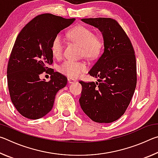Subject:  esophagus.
Listing matches in <instances>:
<instances>
[{
	"mask_svg": "<svg viewBox=\"0 0 158 158\" xmlns=\"http://www.w3.org/2000/svg\"><path fill=\"white\" fill-rule=\"evenodd\" d=\"M68 83H69V84H73V83H74L76 81L74 79H73L68 78Z\"/></svg>",
	"mask_w": 158,
	"mask_h": 158,
	"instance_id": "1",
	"label": "esophagus"
}]
</instances>
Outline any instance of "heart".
<instances>
[{"label":"heart","mask_w":158,"mask_h":158,"mask_svg":"<svg viewBox=\"0 0 158 158\" xmlns=\"http://www.w3.org/2000/svg\"><path fill=\"white\" fill-rule=\"evenodd\" d=\"M69 36L74 42L82 47L81 53L85 58L94 59L99 56L103 47V41L94 33L85 26H77L71 30ZM64 41L62 35L57 34L51 44L52 55L57 59H60L63 55ZM59 72L69 78L76 79L86 71L87 66L85 63L67 60L60 65Z\"/></svg>","instance_id":"heart-1"}]
</instances>
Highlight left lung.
<instances>
[{
    "label": "left lung",
    "instance_id": "left-lung-1",
    "mask_svg": "<svg viewBox=\"0 0 158 158\" xmlns=\"http://www.w3.org/2000/svg\"><path fill=\"white\" fill-rule=\"evenodd\" d=\"M102 34L104 52L89 72L98 81H79V103L92 121L109 123L121 118L137 84L136 58L132 43L119 23L111 18L81 19Z\"/></svg>",
    "mask_w": 158,
    "mask_h": 158
}]
</instances>
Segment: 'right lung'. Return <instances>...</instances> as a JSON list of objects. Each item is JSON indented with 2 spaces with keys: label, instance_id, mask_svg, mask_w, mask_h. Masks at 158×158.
Here are the masks:
<instances>
[{
  "label": "right lung",
  "instance_id": "obj_1",
  "mask_svg": "<svg viewBox=\"0 0 158 158\" xmlns=\"http://www.w3.org/2000/svg\"><path fill=\"white\" fill-rule=\"evenodd\" d=\"M74 21V18L40 15L19 33L10 56L7 77L10 98L23 116L29 119L44 116L52 109L58 90L66 85L68 79L49 68L53 63L51 44L53 37ZM44 71L51 74L49 82L39 79Z\"/></svg>",
  "mask_w": 158,
  "mask_h": 158
}]
</instances>
